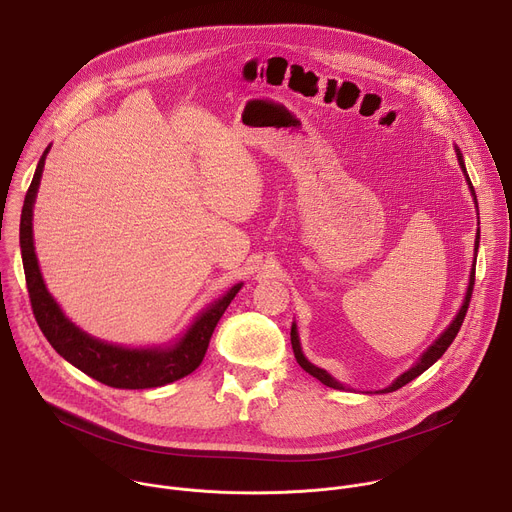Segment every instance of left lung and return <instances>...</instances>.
Listing matches in <instances>:
<instances>
[{
    "label": "left lung",
    "mask_w": 512,
    "mask_h": 512,
    "mask_svg": "<svg viewBox=\"0 0 512 512\" xmlns=\"http://www.w3.org/2000/svg\"><path fill=\"white\" fill-rule=\"evenodd\" d=\"M456 154H458V162H460V168H462V172H464V176H466V182H468V186H470V190H472V196H474V202H476V192H474V186H472V182H470V178H468V172H466V166H464V158H462V154H460V150L456 148ZM478 239H480V235H476V251H478ZM474 271H476V263H474V267H472V273H470V283H468V291H466V298H464V304H462V308H460V312H458V316L452 320V324L440 334V338H437L421 356H419V360L413 364V367L409 369V371H405L401 377H397L387 389H383V391H379V393H391V391H397V389H401L403 385H407L409 381H413V379H417L421 373H425L431 364L437 360V358H442V354L450 348V344L454 342V338L458 336V332H460V328H462V322H464V318H466V312H468V306H470V298H472V289H474ZM291 348H294V354H296V360H298V364L300 367L306 371V373H310L312 377H316L320 383H324L326 387H332V389H344V385H340L332 375H328L324 369H320V367H316V364H312L306 356H304V352H302V346H300V336H298V328H296V322L291 324Z\"/></svg>",
    "instance_id": "left-lung-1"
}]
</instances>
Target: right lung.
Wrapping results in <instances>:
<instances>
[{"label":"right lung","instance_id":"add662e5","mask_svg":"<svg viewBox=\"0 0 512 512\" xmlns=\"http://www.w3.org/2000/svg\"><path fill=\"white\" fill-rule=\"evenodd\" d=\"M50 145L44 150L38 168L34 172L32 184L24 198L22 208V221H20V247H22V261L26 273V285L32 302L34 318L52 344V348L68 360L72 367H77L91 379L115 387V389H152L174 383L200 367V362L206 354L210 336L223 318L225 310L239 294L243 283L233 285L227 294L210 304L204 312L198 314L194 324L186 330L182 338H178L170 346H156V348H123L115 344H107L83 332L72 324L48 294L44 285L38 259L34 253V239H32V210L36 192L40 186L46 154Z\"/></svg>","mask_w":512,"mask_h":512}]
</instances>
